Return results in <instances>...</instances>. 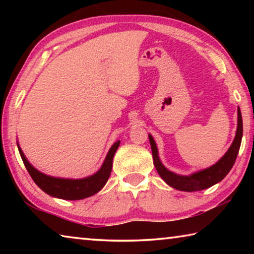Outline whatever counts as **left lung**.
I'll list each match as a JSON object with an SVG mask.
<instances>
[{
    "label": "left lung",
    "instance_id": "8db88e82",
    "mask_svg": "<svg viewBox=\"0 0 254 254\" xmlns=\"http://www.w3.org/2000/svg\"><path fill=\"white\" fill-rule=\"evenodd\" d=\"M242 134H243V122H242V115H241V111L239 107L238 128H236V134H235L233 143L231 144V147L229 150H227V152L212 167L206 168L204 170L197 171V173L189 176H180V175L175 174L173 171H169L165 166L162 165L158 156V149H157L156 142H154L152 135L149 134L154 167H156V169L158 171V174L160 175V177L173 188H176L178 189V190H183V191L203 190V189L209 188L212 187L213 185L220 183L221 180L230 173V170L232 169V167H233L234 162L236 160V157H238L241 141H242Z\"/></svg>",
    "mask_w": 254,
    "mask_h": 254
}]
</instances>
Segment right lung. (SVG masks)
I'll return each mask as SVG.
<instances>
[{"mask_svg": "<svg viewBox=\"0 0 254 254\" xmlns=\"http://www.w3.org/2000/svg\"><path fill=\"white\" fill-rule=\"evenodd\" d=\"M120 145V140L117 141L112 145L109 153L105 158L104 162L101 167V169L89 177L83 179H66L51 177L45 174L40 173L28 161L24 153L21 150L18 144L20 156L22 158L25 168L31 176L33 182L37 184V186L42 189L46 194H48L56 198L68 199V200H78L83 198H87L89 196L95 195L101 189L105 186V184L111 175L112 165H113V157Z\"/></svg>", "mask_w": 254, "mask_h": 254, "instance_id": "right-lung-1", "label": "right lung"}]
</instances>
